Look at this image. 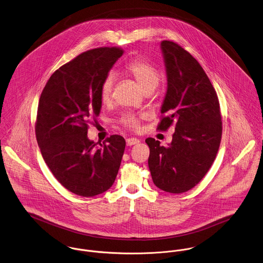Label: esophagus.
Wrapping results in <instances>:
<instances>
[{
    "instance_id": "esophagus-1",
    "label": "esophagus",
    "mask_w": 263,
    "mask_h": 263,
    "mask_svg": "<svg viewBox=\"0 0 263 263\" xmlns=\"http://www.w3.org/2000/svg\"><path fill=\"white\" fill-rule=\"evenodd\" d=\"M139 142H140V141H139L138 139H136V138H129V139L126 140V145H127V146H134V145L138 144Z\"/></svg>"
}]
</instances>
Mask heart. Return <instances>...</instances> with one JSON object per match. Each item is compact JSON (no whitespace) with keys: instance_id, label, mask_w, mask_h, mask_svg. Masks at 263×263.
I'll return each instance as SVG.
<instances>
[{"instance_id":"1","label":"heart","mask_w":263,"mask_h":263,"mask_svg":"<svg viewBox=\"0 0 263 263\" xmlns=\"http://www.w3.org/2000/svg\"><path fill=\"white\" fill-rule=\"evenodd\" d=\"M125 71L135 78L140 86L147 92L154 90L161 81V74L151 63L143 59H135L125 66ZM115 83V76L111 72L107 73L103 78L100 88L99 96L103 103H109L112 99L113 88ZM143 119L142 115L127 113L121 118V123L126 127L138 129L140 121Z\"/></svg>"}]
</instances>
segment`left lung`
<instances>
[{
  "label": "left lung",
  "instance_id": "1",
  "mask_svg": "<svg viewBox=\"0 0 263 263\" xmlns=\"http://www.w3.org/2000/svg\"><path fill=\"white\" fill-rule=\"evenodd\" d=\"M168 88L157 129L175 125L168 147L153 138L148 160L154 184L170 193L194 187L212 167L222 139L217 92L198 62L176 42L163 40Z\"/></svg>",
  "mask_w": 263,
  "mask_h": 263
}]
</instances>
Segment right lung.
<instances>
[{"mask_svg": "<svg viewBox=\"0 0 263 263\" xmlns=\"http://www.w3.org/2000/svg\"><path fill=\"white\" fill-rule=\"evenodd\" d=\"M122 53L120 47H99L79 54L50 76L39 98L35 134L41 155L57 180L80 196L111 187L121 163V136L97 146L87 133L100 113L101 82Z\"/></svg>", "mask_w": 263, "mask_h": 263, "instance_id": "1", "label": "right lung"}]
</instances>
